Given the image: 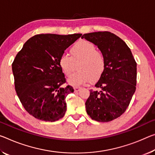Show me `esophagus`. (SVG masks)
<instances>
[{
    "label": "esophagus",
    "instance_id": "obj_1",
    "mask_svg": "<svg viewBox=\"0 0 155 155\" xmlns=\"http://www.w3.org/2000/svg\"><path fill=\"white\" fill-rule=\"evenodd\" d=\"M81 89V87H74V92H78V91H79Z\"/></svg>",
    "mask_w": 155,
    "mask_h": 155
}]
</instances>
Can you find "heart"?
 <instances>
[{
    "instance_id": "heart-1",
    "label": "heart",
    "mask_w": 155,
    "mask_h": 155,
    "mask_svg": "<svg viewBox=\"0 0 155 155\" xmlns=\"http://www.w3.org/2000/svg\"><path fill=\"white\" fill-rule=\"evenodd\" d=\"M70 56L62 54L58 65L66 77H70L78 65V72L68 79L72 86L96 82L103 77L106 69V59L103 52L97 50L94 44L87 41L76 43L70 50Z\"/></svg>"
}]
</instances>
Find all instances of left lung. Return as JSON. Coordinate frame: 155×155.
<instances>
[{
  "instance_id": "8db88e82",
  "label": "left lung",
  "mask_w": 155,
  "mask_h": 155,
  "mask_svg": "<svg viewBox=\"0 0 155 155\" xmlns=\"http://www.w3.org/2000/svg\"><path fill=\"white\" fill-rule=\"evenodd\" d=\"M81 38L97 45L106 59V69L97 83L100 92L90 90L85 102L87 114L109 122L124 114L136 90L137 63L126 43L110 31L85 34Z\"/></svg>"
}]
</instances>
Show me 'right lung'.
I'll return each mask as SVG.
<instances>
[{"mask_svg": "<svg viewBox=\"0 0 155 155\" xmlns=\"http://www.w3.org/2000/svg\"><path fill=\"white\" fill-rule=\"evenodd\" d=\"M81 35L37 34L16 54L12 63L16 92L24 108L36 119L53 122L65 115V98L74 89L62 87L66 81L58 59Z\"/></svg>", "mask_w": 155, "mask_h": 155, "instance_id": "1", "label": "right lung"}]
</instances>
